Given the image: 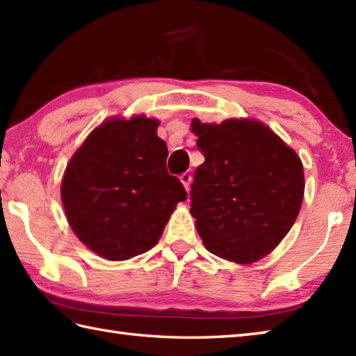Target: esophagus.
<instances>
[{
  "mask_svg": "<svg viewBox=\"0 0 356 356\" xmlns=\"http://www.w3.org/2000/svg\"><path fill=\"white\" fill-rule=\"evenodd\" d=\"M180 182L184 184V186H185V190L186 191H190V184H191V174H188V172H184L182 176H180Z\"/></svg>",
  "mask_w": 356,
  "mask_h": 356,
  "instance_id": "obj_1",
  "label": "esophagus"
}]
</instances>
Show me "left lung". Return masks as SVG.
<instances>
[{
  "mask_svg": "<svg viewBox=\"0 0 356 356\" xmlns=\"http://www.w3.org/2000/svg\"><path fill=\"white\" fill-rule=\"evenodd\" d=\"M193 133L205 162L191 185V214L211 254L249 264L274 251L292 228L305 194L303 163L259 120L202 124Z\"/></svg>",
  "mask_w": 356,
  "mask_h": 356,
  "instance_id": "left-lung-1",
  "label": "left lung"
}]
</instances>
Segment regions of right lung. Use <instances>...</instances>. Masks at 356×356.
Masks as SVG:
<instances>
[{
	"mask_svg": "<svg viewBox=\"0 0 356 356\" xmlns=\"http://www.w3.org/2000/svg\"><path fill=\"white\" fill-rule=\"evenodd\" d=\"M157 127L145 116L105 120L65 168L67 220L82 243L107 260L149 251L177 203L186 200L184 185L166 171L168 148Z\"/></svg>",
	"mask_w": 356,
	"mask_h": 356,
	"instance_id": "1",
	"label": "right lung"
}]
</instances>
